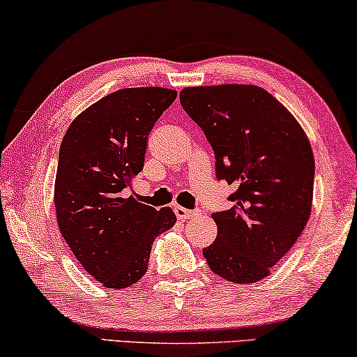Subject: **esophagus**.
Listing matches in <instances>:
<instances>
[{
	"mask_svg": "<svg viewBox=\"0 0 357 357\" xmlns=\"http://www.w3.org/2000/svg\"><path fill=\"white\" fill-rule=\"evenodd\" d=\"M174 211H175V216H177L180 221H187V219L199 216V211H192V209H187L183 206H175Z\"/></svg>",
	"mask_w": 357,
	"mask_h": 357,
	"instance_id": "obj_1",
	"label": "esophagus"
}]
</instances>
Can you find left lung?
Instances as JSON below:
<instances>
[{"mask_svg":"<svg viewBox=\"0 0 357 357\" xmlns=\"http://www.w3.org/2000/svg\"><path fill=\"white\" fill-rule=\"evenodd\" d=\"M180 104L211 143L218 178L237 187L234 206L213 213L218 236L203 248L208 266L237 284L265 280L310 218L309 138L280 100L253 84L185 87Z\"/></svg>","mask_w":357,"mask_h":357,"instance_id":"obj_1","label":"left lung"}]
</instances>
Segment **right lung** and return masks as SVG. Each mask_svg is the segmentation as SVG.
<instances>
[{
    "mask_svg": "<svg viewBox=\"0 0 357 357\" xmlns=\"http://www.w3.org/2000/svg\"><path fill=\"white\" fill-rule=\"evenodd\" d=\"M177 97L165 87H128L102 97L71 121L55 178L56 222L82 268L109 289L148 271L151 245L174 227L170 208L125 197L144 165L148 135Z\"/></svg>",
    "mask_w": 357,
    "mask_h": 357,
    "instance_id": "add662e5",
    "label": "right lung"
}]
</instances>
